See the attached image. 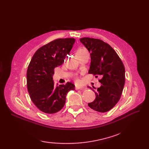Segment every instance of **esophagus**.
Instances as JSON below:
<instances>
[{
  "label": "esophagus",
  "instance_id": "esophagus-1",
  "mask_svg": "<svg viewBox=\"0 0 149 149\" xmlns=\"http://www.w3.org/2000/svg\"><path fill=\"white\" fill-rule=\"evenodd\" d=\"M75 89L76 90H78V89H80V90H84L85 89V88H83V87H80V86H76L75 87Z\"/></svg>",
  "mask_w": 149,
  "mask_h": 149
}]
</instances>
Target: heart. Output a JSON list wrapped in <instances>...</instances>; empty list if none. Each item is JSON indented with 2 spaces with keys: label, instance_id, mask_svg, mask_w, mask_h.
I'll list each match as a JSON object with an SVG mask.
<instances>
[{
  "label": "heart",
  "instance_id": "b5f03b06",
  "mask_svg": "<svg viewBox=\"0 0 149 149\" xmlns=\"http://www.w3.org/2000/svg\"><path fill=\"white\" fill-rule=\"evenodd\" d=\"M84 49H82V48H80V49H79L77 51V52H82V51H84ZM76 81H77V82H78V81H79V79H78V78H76Z\"/></svg>",
  "mask_w": 149,
  "mask_h": 149
}]
</instances>
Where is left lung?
Instances as JSON below:
<instances>
[{"mask_svg": "<svg viewBox=\"0 0 149 149\" xmlns=\"http://www.w3.org/2000/svg\"><path fill=\"white\" fill-rule=\"evenodd\" d=\"M80 42L88 49L91 56L89 74L96 75V77L97 75L102 76L99 80L102 85L94 91L96 99L88 103V106L97 112L109 111L118 102L123 91V63L114 49L101 40L84 37L80 38Z\"/></svg>", "mask_w": 149, "mask_h": 149, "instance_id": "obj_1", "label": "left lung"}]
</instances>
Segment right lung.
I'll return each mask as SVG.
<instances>
[{"label":"right lung","mask_w":149,"mask_h":149,"mask_svg":"<svg viewBox=\"0 0 149 149\" xmlns=\"http://www.w3.org/2000/svg\"><path fill=\"white\" fill-rule=\"evenodd\" d=\"M75 42L74 38H58L40 47L31 58L26 72V85L31 100L47 114L60 111L67 93L74 90V84L68 82L55 86L54 69L61 65Z\"/></svg>","instance_id":"right-lung-1"}]
</instances>
